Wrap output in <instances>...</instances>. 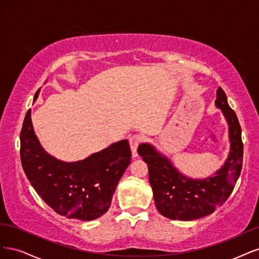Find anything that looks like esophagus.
<instances>
[{
  "instance_id": "1",
  "label": "esophagus",
  "mask_w": 259,
  "mask_h": 259,
  "mask_svg": "<svg viewBox=\"0 0 259 259\" xmlns=\"http://www.w3.org/2000/svg\"><path fill=\"white\" fill-rule=\"evenodd\" d=\"M144 141V138L140 136V135H135L132 136L130 139H129V142H130V146H131V151H132V156L133 157H137L138 156V147L139 145L142 143V142Z\"/></svg>"
}]
</instances>
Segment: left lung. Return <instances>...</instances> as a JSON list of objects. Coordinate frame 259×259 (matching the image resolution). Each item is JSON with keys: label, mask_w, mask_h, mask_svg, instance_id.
Segmentation results:
<instances>
[{"label": "left lung", "mask_w": 259, "mask_h": 259, "mask_svg": "<svg viewBox=\"0 0 259 259\" xmlns=\"http://www.w3.org/2000/svg\"><path fill=\"white\" fill-rule=\"evenodd\" d=\"M216 105L228 121L231 144L226 163L214 177L203 181L187 179L149 144H141L138 148V153L148 166L149 184L157 210L165 218L179 221L203 218L223 205L235 188L243 162L241 126L222 88L218 90Z\"/></svg>", "instance_id": "left-lung-1"}]
</instances>
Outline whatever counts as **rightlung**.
<instances>
[{
	"label": "right lung",
	"instance_id": "right-lung-1",
	"mask_svg": "<svg viewBox=\"0 0 259 259\" xmlns=\"http://www.w3.org/2000/svg\"><path fill=\"white\" fill-rule=\"evenodd\" d=\"M131 156L129 142L122 140L81 161L63 162L40 146L33 130L31 110L22 123L20 158L23 171L38 196L56 213L68 219L93 221L106 213Z\"/></svg>",
	"mask_w": 259,
	"mask_h": 259
}]
</instances>
